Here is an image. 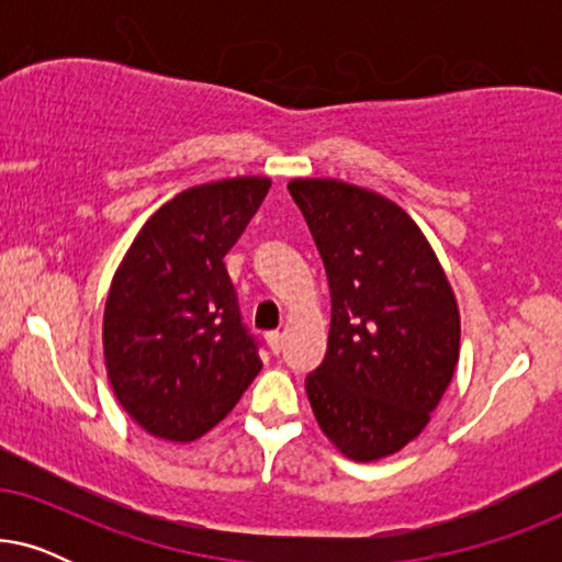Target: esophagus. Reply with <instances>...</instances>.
I'll return each mask as SVG.
<instances>
[{
	"instance_id": "obj_1",
	"label": "esophagus",
	"mask_w": 562,
	"mask_h": 562,
	"mask_svg": "<svg viewBox=\"0 0 562 562\" xmlns=\"http://www.w3.org/2000/svg\"><path fill=\"white\" fill-rule=\"evenodd\" d=\"M266 340H268V345H271L273 352H281L283 350V335L281 333H268Z\"/></svg>"
}]
</instances>
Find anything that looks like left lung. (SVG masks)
Segmentation results:
<instances>
[{
	"mask_svg": "<svg viewBox=\"0 0 562 562\" xmlns=\"http://www.w3.org/2000/svg\"><path fill=\"white\" fill-rule=\"evenodd\" d=\"M327 271L333 319L306 396L342 456H394L427 427L460 352V314L445 271L409 214L375 191L294 179Z\"/></svg>",
	"mask_w": 562,
	"mask_h": 562,
	"instance_id": "left-lung-1",
	"label": "left lung"
}]
</instances>
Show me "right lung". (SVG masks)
I'll return each mask as SVG.
<instances>
[{"label":"right lung","mask_w":562,"mask_h":562,"mask_svg":"<svg viewBox=\"0 0 562 562\" xmlns=\"http://www.w3.org/2000/svg\"><path fill=\"white\" fill-rule=\"evenodd\" d=\"M271 181L240 176L176 194L145 222L104 306L114 396L145 432L191 442L233 412L260 368L225 256Z\"/></svg>","instance_id":"1"}]
</instances>
